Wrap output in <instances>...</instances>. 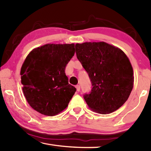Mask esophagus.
<instances>
[{
  "instance_id": "34e87169",
  "label": "esophagus",
  "mask_w": 151,
  "mask_h": 151,
  "mask_svg": "<svg viewBox=\"0 0 151 151\" xmlns=\"http://www.w3.org/2000/svg\"><path fill=\"white\" fill-rule=\"evenodd\" d=\"M75 87H76V91H77V92L80 91V89H81L80 85H76Z\"/></svg>"
}]
</instances>
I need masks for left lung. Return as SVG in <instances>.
Returning a JSON list of instances; mask_svg holds the SVG:
<instances>
[{
	"label": "left lung",
	"mask_w": 151,
	"mask_h": 151,
	"mask_svg": "<svg viewBox=\"0 0 151 151\" xmlns=\"http://www.w3.org/2000/svg\"><path fill=\"white\" fill-rule=\"evenodd\" d=\"M75 49L92 84L90 93L83 95L89 108L104 114L116 111L133 88V70L127 55L104 42L76 44Z\"/></svg>",
	"instance_id": "obj_1"
}]
</instances>
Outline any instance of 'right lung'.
<instances>
[{"label": "right lung", "mask_w": 151, "mask_h": 151, "mask_svg": "<svg viewBox=\"0 0 151 151\" xmlns=\"http://www.w3.org/2000/svg\"><path fill=\"white\" fill-rule=\"evenodd\" d=\"M74 44H48L35 48L20 70L24 95L35 111L54 116L66 108L76 92L65 67L75 55Z\"/></svg>", "instance_id": "obj_1"}]
</instances>
